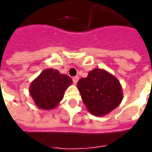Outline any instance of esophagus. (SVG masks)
Segmentation results:
<instances>
[{
  "mask_svg": "<svg viewBox=\"0 0 152 152\" xmlns=\"http://www.w3.org/2000/svg\"><path fill=\"white\" fill-rule=\"evenodd\" d=\"M78 80H79L78 76H75V77H73V78H72V80H73V82L75 84H77V81H78Z\"/></svg>",
  "mask_w": 152,
  "mask_h": 152,
  "instance_id": "esophagus-1",
  "label": "esophagus"
}]
</instances>
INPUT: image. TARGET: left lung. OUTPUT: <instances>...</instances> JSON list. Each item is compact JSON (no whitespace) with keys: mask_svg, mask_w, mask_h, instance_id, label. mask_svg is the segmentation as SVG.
Returning <instances> with one entry per match:
<instances>
[{"mask_svg":"<svg viewBox=\"0 0 152 152\" xmlns=\"http://www.w3.org/2000/svg\"><path fill=\"white\" fill-rule=\"evenodd\" d=\"M77 87L87 110L94 116H105L123 100L119 80L104 69H93L79 80Z\"/></svg>","mask_w":152,"mask_h":152,"instance_id":"8db88e82","label":"left lung"}]
</instances>
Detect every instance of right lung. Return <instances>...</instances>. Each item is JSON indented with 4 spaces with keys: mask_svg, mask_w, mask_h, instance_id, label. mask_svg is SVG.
I'll list each match as a JSON object with an SVG mask.
<instances>
[{
    "mask_svg": "<svg viewBox=\"0 0 152 152\" xmlns=\"http://www.w3.org/2000/svg\"><path fill=\"white\" fill-rule=\"evenodd\" d=\"M72 84L69 76L59 73L57 69L48 68L32 81L29 91L36 106L50 110L59 104L64 91Z\"/></svg>",
    "mask_w": 152,
    "mask_h": 152,
    "instance_id": "right-lung-1",
    "label": "right lung"
}]
</instances>
